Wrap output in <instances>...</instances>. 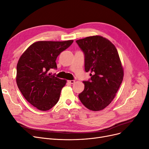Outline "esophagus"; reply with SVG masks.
Here are the masks:
<instances>
[{
    "mask_svg": "<svg viewBox=\"0 0 149 149\" xmlns=\"http://www.w3.org/2000/svg\"><path fill=\"white\" fill-rule=\"evenodd\" d=\"M68 82L70 84H74L75 83V80H69Z\"/></svg>",
    "mask_w": 149,
    "mask_h": 149,
    "instance_id": "34e87169",
    "label": "esophagus"
}]
</instances>
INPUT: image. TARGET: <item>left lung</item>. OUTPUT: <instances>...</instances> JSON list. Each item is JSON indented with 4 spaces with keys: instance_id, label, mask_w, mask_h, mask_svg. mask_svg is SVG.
<instances>
[{
    "instance_id": "1",
    "label": "left lung",
    "mask_w": 149,
    "mask_h": 149,
    "mask_svg": "<svg viewBox=\"0 0 149 149\" xmlns=\"http://www.w3.org/2000/svg\"><path fill=\"white\" fill-rule=\"evenodd\" d=\"M76 42L85 54V69L91 79L83 81L85 89L79 94L90 110L106 108L114 99L124 77V69L114 45L101 36H89Z\"/></svg>"
}]
</instances>
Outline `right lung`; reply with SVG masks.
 <instances>
[{
    "label": "right lung",
    "instance_id": "1",
    "mask_svg": "<svg viewBox=\"0 0 149 149\" xmlns=\"http://www.w3.org/2000/svg\"><path fill=\"white\" fill-rule=\"evenodd\" d=\"M73 41L35 42L19 58L17 85L24 98L39 110L47 111L59 100L66 80L51 75L49 70L57 68V56Z\"/></svg>",
    "mask_w": 149,
    "mask_h": 149
}]
</instances>
